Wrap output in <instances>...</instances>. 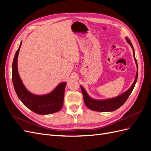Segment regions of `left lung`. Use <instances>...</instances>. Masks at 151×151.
<instances>
[{
    "mask_svg": "<svg viewBox=\"0 0 151 151\" xmlns=\"http://www.w3.org/2000/svg\"><path fill=\"white\" fill-rule=\"evenodd\" d=\"M126 40H127V42L130 45V46L132 47V49H133L134 59L135 60L137 67L138 68L137 62V60L135 57V51H134V47L132 46V44L130 41L127 38H126ZM137 77H138V70L137 72L135 79L134 82V83L132 85L130 88L129 90L127 91L126 92H125L124 93H123L120 96H118L116 98L108 99L105 100H96V99H92L91 97H89V96L88 94V93H86V91L84 89L83 87L81 86V89L82 93H83V98H84L85 104L86 105L87 107L93 111H96L99 112H108V111H113L116 110V109L121 107L122 105L126 102L128 98L129 97V96L130 95L132 91H133L134 88L137 80Z\"/></svg>",
    "mask_w": 151,
    "mask_h": 151,
    "instance_id": "obj_1",
    "label": "left lung"
}]
</instances>
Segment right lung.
<instances>
[{
	"mask_svg": "<svg viewBox=\"0 0 151 151\" xmlns=\"http://www.w3.org/2000/svg\"><path fill=\"white\" fill-rule=\"evenodd\" d=\"M21 43L12 62V83L18 98L32 111L39 115H49L60 111L63 106L66 83L59 84L52 93L38 96L31 93L26 89L20 79L17 70V57L21 46Z\"/></svg>",
	"mask_w": 151,
	"mask_h": 151,
	"instance_id": "1",
	"label": "right lung"
}]
</instances>
